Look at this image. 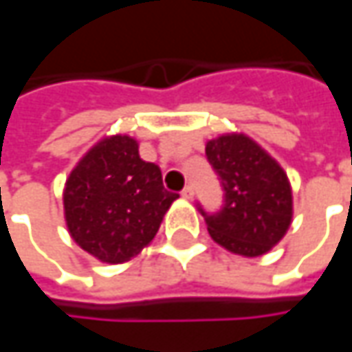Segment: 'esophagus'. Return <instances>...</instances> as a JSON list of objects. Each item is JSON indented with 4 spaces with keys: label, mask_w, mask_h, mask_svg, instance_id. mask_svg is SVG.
<instances>
[{
    "label": "esophagus",
    "mask_w": 352,
    "mask_h": 352,
    "mask_svg": "<svg viewBox=\"0 0 352 352\" xmlns=\"http://www.w3.org/2000/svg\"><path fill=\"white\" fill-rule=\"evenodd\" d=\"M182 197L184 199H194V188L192 186H186L182 190Z\"/></svg>",
    "instance_id": "obj_1"
}]
</instances>
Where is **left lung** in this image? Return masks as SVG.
Here are the masks:
<instances>
[{
	"label": "left lung",
	"instance_id": "8db88e82",
	"mask_svg": "<svg viewBox=\"0 0 352 352\" xmlns=\"http://www.w3.org/2000/svg\"><path fill=\"white\" fill-rule=\"evenodd\" d=\"M208 160L225 190L223 210L208 215L211 239L239 256H263L284 239L294 217L288 174L245 133H223L206 142Z\"/></svg>",
	"mask_w": 352,
	"mask_h": 352
}]
</instances>
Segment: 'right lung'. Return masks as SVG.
I'll list each match as a JSON object with an SVG mask.
<instances>
[{
	"instance_id": "obj_1",
	"label": "right lung",
	"mask_w": 352,
	"mask_h": 352,
	"mask_svg": "<svg viewBox=\"0 0 352 352\" xmlns=\"http://www.w3.org/2000/svg\"><path fill=\"white\" fill-rule=\"evenodd\" d=\"M178 199L162 186L160 168L139 156V141L109 135L68 174L62 204L74 243L100 263L123 264L151 245Z\"/></svg>"
}]
</instances>
